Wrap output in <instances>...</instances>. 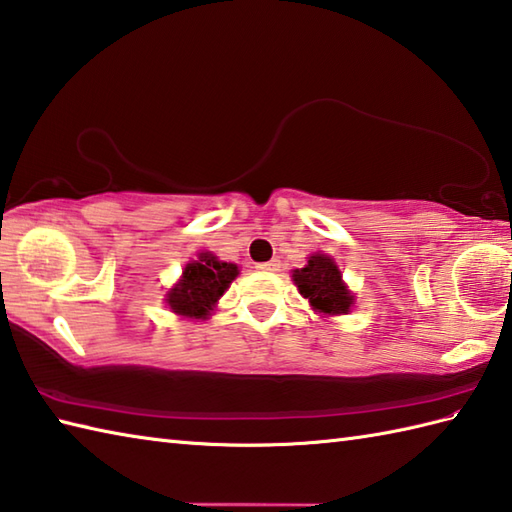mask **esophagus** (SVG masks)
<instances>
[{"instance_id": "obj_1", "label": "esophagus", "mask_w": 512, "mask_h": 512, "mask_svg": "<svg viewBox=\"0 0 512 512\" xmlns=\"http://www.w3.org/2000/svg\"><path fill=\"white\" fill-rule=\"evenodd\" d=\"M257 270H262V273H279L281 264H279V259H270V262H266V264H257Z\"/></svg>"}]
</instances>
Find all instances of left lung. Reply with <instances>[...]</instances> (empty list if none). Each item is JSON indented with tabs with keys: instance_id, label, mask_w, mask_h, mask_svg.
<instances>
[{
	"instance_id": "8db88e82",
	"label": "left lung",
	"mask_w": 512,
	"mask_h": 512,
	"mask_svg": "<svg viewBox=\"0 0 512 512\" xmlns=\"http://www.w3.org/2000/svg\"><path fill=\"white\" fill-rule=\"evenodd\" d=\"M292 281L303 299L310 301L314 312L336 317V314H347L352 310L354 295L343 284L339 266L325 253L310 255L306 268L292 270Z\"/></svg>"
}]
</instances>
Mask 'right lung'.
<instances>
[{
    "label": "right lung",
    "mask_w": 512,
    "mask_h": 512,
    "mask_svg": "<svg viewBox=\"0 0 512 512\" xmlns=\"http://www.w3.org/2000/svg\"><path fill=\"white\" fill-rule=\"evenodd\" d=\"M237 275V264L220 262L213 253H200L195 262L184 266L180 281L167 292L165 303L180 317L206 319Z\"/></svg>",
    "instance_id": "add662e5"
}]
</instances>
